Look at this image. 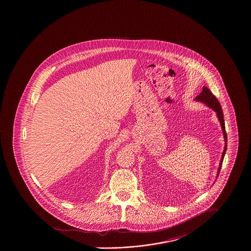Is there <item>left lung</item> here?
<instances>
[{
	"label": "left lung",
	"instance_id": "8db88e82",
	"mask_svg": "<svg viewBox=\"0 0 251 251\" xmlns=\"http://www.w3.org/2000/svg\"><path fill=\"white\" fill-rule=\"evenodd\" d=\"M196 100L202 101V102L206 103L208 106H210L212 109L215 110L216 112V115L218 117V120L220 122L222 130H223V135H224V139H225V147H224V151L222 152V156H221V160H220V164H219V168H218V174H219L220 168H221V165H222V161H223V157H224V154H225V151H226V149H227V134H226V131H225V125H224L222 109H221L219 101L215 98V95L207 87H203L202 93L198 97H196Z\"/></svg>",
	"mask_w": 251,
	"mask_h": 251
}]
</instances>
